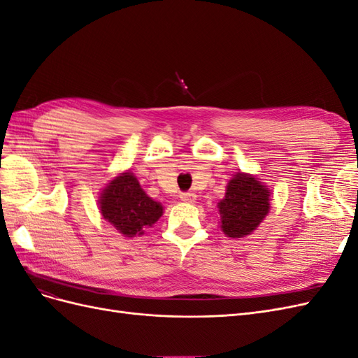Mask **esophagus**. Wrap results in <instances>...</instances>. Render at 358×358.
I'll return each instance as SVG.
<instances>
[{
  "instance_id": "obj_1",
  "label": "esophagus",
  "mask_w": 358,
  "mask_h": 358,
  "mask_svg": "<svg viewBox=\"0 0 358 358\" xmlns=\"http://www.w3.org/2000/svg\"><path fill=\"white\" fill-rule=\"evenodd\" d=\"M180 200L185 201V203H194L197 200V196L194 192H180Z\"/></svg>"
}]
</instances>
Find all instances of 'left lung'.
<instances>
[{"mask_svg": "<svg viewBox=\"0 0 358 358\" xmlns=\"http://www.w3.org/2000/svg\"><path fill=\"white\" fill-rule=\"evenodd\" d=\"M221 230L229 237H245L259 225L270 209V189L255 176L236 173L225 197L218 203Z\"/></svg>", "mask_w": 358, "mask_h": 358, "instance_id": "1", "label": "left lung"}]
</instances>
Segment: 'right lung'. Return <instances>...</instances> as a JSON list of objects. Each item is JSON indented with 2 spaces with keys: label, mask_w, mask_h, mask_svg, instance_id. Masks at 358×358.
Here are the masks:
<instances>
[{
  "label": "right lung",
  "mask_w": 358,
  "mask_h": 358,
  "mask_svg": "<svg viewBox=\"0 0 358 358\" xmlns=\"http://www.w3.org/2000/svg\"><path fill=\"white\" fill-rule=\"evenodd\" d=\"M103 218L125 237L145 233L162 215L161 203L150 199L131 171L112 179L99 200Z\"/></svg>",
  "instance_id": "obj_1"
}]
</instances>
